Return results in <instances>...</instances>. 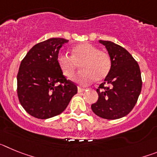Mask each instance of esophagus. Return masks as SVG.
<instances>
[{
    "mask_svg": "<svg viewBox=\"0 0 157 157\" xmlns=\"http://www.w3.org/2000/svg\"><path fill=\"white\" fill-rule=\"evenodd\" d=\"M86 90V89L81 88V87H78V93H82V92H83V91H85Z\"/></svg>",
    "mask_w": 157,
    "mask_h": 157,
    "instance_id": "34e87169",
    "label": "esophagus"
}]
</instances>
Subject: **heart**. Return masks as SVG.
<instances>
[{
	"label": "heart",
	"instance_id": "b5f03b06",
	"mask_svg": "<svg viewBox=\"0 0 157 157\" xmlns=\"http://www.w3.org/2000/svg\"><path fill=\"white\" fill-rule=\"evenodd\" d=\"M56 63L63 75L68 78L74 77L78 66H79L82 71L76 76L75 81L81 85L90 84L94 79L97 82L102 81L108 76L112 67L109 54L88 42L73 47L71 56L59 53Z\"/></svg>",
	"mask_w": 157,
	"mask_h": 157
}]
</instances>
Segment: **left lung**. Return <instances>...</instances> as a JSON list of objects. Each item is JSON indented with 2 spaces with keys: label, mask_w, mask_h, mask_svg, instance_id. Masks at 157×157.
<instances>
[{
  "label": "left lung",
  "mask_w": 157,
  "mask_h": 157,
  "mask_svg": "<svg viewBox=\"0 0 157 157\" xmlns=\"http://www.w3.org/2000/svg\"><path fill=\"white\" fill-rule=\"evenodd\" d=\"M99 42L106 47L112 67L97 89L98 100L91 109L103 119L117 120L128 115L138 101L142 86L141 71L127 49L112 41L100 40Z\"/></svg>",
  "instance_id": "left-lung-1"
}]
</instances>
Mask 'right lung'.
<instances>
[{"instance_id":"obj_1","label":"right lung","mask_w":157,"mask_h":157,"mask_svg":"<svg viewBox=\"0 0 157 157\" xmlns=\"http://www.w3.org/2000/svg\"><path fill=\"white\" fill-rule=\"evenodd\" d=\"M68 40L53 37L37 43L21 61L17 95L25 111L41 120L58 116L77 94L75 83L63 75L56 63L59 48Z\"/></svg>"}]
</instances>
